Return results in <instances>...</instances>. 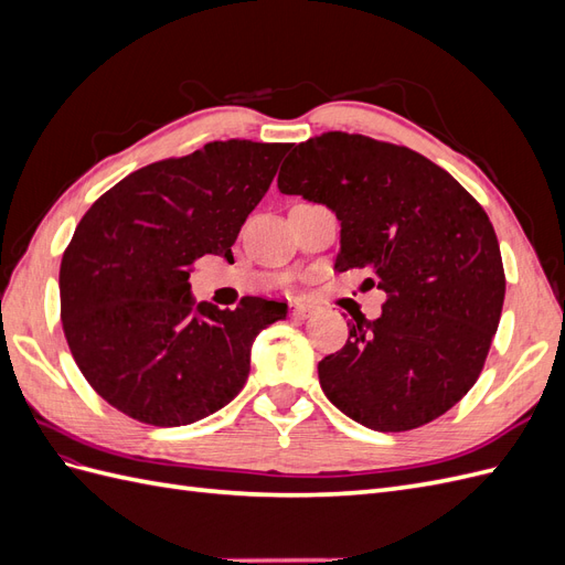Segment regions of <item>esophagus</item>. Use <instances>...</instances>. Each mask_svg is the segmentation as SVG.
Segmentation results:
<instances>
[{
  "instance_id": "esophagus-1",
  "label": "esophagus",
  "mask_w": 565,
  "mask_h": 565,
  "mask_svg": "<svg viewBox=\"0 0 565 565\" xmlns=\"http://www.w3.org/2000/svg\"><path fill=\"white\" fill-rule=\"evenodd\" d=\"M292 316H295L297 320L309 318V316H311V306H306V303H297L295 309H292Z\"/></svg>"
}]
</instances>
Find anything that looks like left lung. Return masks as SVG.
Instances as JSON below:
<instances>
[{
    "instance_id": "left-lung-1",
    "label": "left lung",
    "mask_w": 565,
    "mask_h": 565,
    "mask_svg": "<svg viewBox=\"0 0 565 565\" xmlns=\"http://www.w3.org/2000/svg\"><path fill=\"white\" fill-rule=\"evenodd\" d=\"M280 193L322 202L341 221L337 270L367 268L386 292L377 320L318 363L341 413L374 431L446 415L476 384L498 332L504 266L490 218L446 169L405 146L324 131L295 146Z\"/></svg>"
}]
</instances>
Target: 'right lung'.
Listing matches in <instances>:
<instances>
[{"label":"right lung","mask_w":565,"mask_h":565,"mask_svg":"<svg viewBox=\"0 0 565 565\" xmlns=\"http://www.w3.org/2000/svg\"><path fill=\"white\" fill-rule=\"evenodd\" d=\"M289 148L212 141L136 169L82 216L61 262V322L84 380L119 413L183 426L245 386L254 337L287 303L243 297L235 311L195 309L188 280L204 254L233 259Z\"/></svg>","instance_id":"right-lung-1"}]
</instances>
